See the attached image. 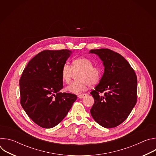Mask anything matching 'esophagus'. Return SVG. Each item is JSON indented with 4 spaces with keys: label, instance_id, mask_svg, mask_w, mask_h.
I'll list each match as a JSON object with an SVG mask.
<instances>
[{
    "label": "esophagus",
    "instance_id": "esophagus-1",
    "mask_svg": "<svg viewBox=\"0 0 156 156\" xmlns=\"http://www.w3.org/2000/svg\"><path fill=\"white\" fill-rule=\"evenodd\" d=\"M86 95H87L86 94H81L78 95V98H79L80 99H82V98H83L84 97H85Z\"/></svg>",
    "mask_w": 156,
    "mask_h": 156
}]
</instances>
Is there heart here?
Listing matches in <instances>:
<instances>
[{
    "label": "heart",
    "instance_id": "b5f03b06",
    "mask_svg": "<svg viewBox=\"0 0 156 156\" xmlns=\"http://www.w3.org/2000/svg\"><path fill=\"white\" fill-rule=\"evenodd\" d=\"M93 63L87 58L81 57L75 59L72 66L65 63L61 70L62 80L69 83L75 73L77 80L70 83L66 87V90L72 93H80L85 91L88 86L97 84L101 80L102 70L97 66H93Z\"/></svg>",
    "mask_w": 156,
    "mask_h": 156
}]
</instances>
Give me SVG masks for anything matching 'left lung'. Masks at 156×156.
<instances>
[{
	"mask_svg": "<svg viewBox=\"0 0 156 156\" xmlns=\"http://www.w3.org/2000/svg\"><path fill=\"white\" fill-rule=\"evenodd\" d=\"M90 53L98 55L104 66L99 83L91 92L94 99L91 114L102 126L116 127L127 119L136 103V75L128 61L117 52L99 49H92Z\"/></svg>",
	"mask_w": 156,
	"mask_h": 156,
	"instance_id": "8db88e82",
	"label": "left lung"
}]
</instances>
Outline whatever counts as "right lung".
Wrapping results in <instances>:
<instances>
[{"instance_id":"add662e5","label":"right lung","mask_w":156,"mask_h":156,"mask_svg":"<svg viewBox=\"0 0 156 156\" xmlns=\"http://www.w3.org/2000/svg\"><path fill=\"white\" fill-rule=\"evenodd\" d=\"M72 52L45 50L28 63L20 79V104L28 117L42 128L57 125L67 115L77 97L60 93L61 70Z\"/></svg>"}]
</instances>
